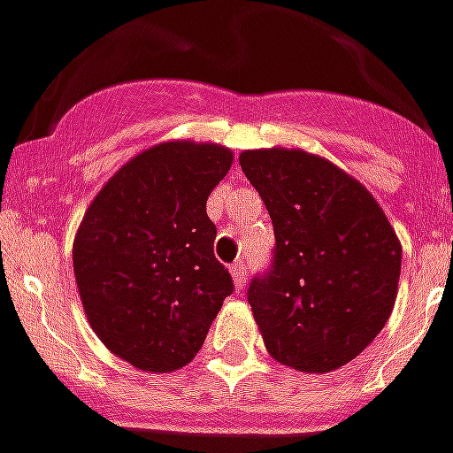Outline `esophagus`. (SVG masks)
<instances>
[{
    "label": "esophagus",
    "mask_w": 453,
    "mask_h": 453,
    "mask_svg": "<svg viewBox=\"0 0 453 453\" xmlns=\"http://www.w3.org/2000/svg\"><path fill=\"white\" fill-rule=\"evenodd\" d=\"M231 277H234L235 288H242V286H245L247 270H245V264H242V261H238V264L231 265Z\"/></svg>",
    "instance_id": "esophagus-1"
}]
</instances>
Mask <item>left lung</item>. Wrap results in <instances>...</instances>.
<instances>
[{
    "label": "left lung",
    "mask_w": 453,
    "mask_h": 453,
    "mask_svg": "<svg viewBox=\"0 0 453 453\" xmlns=\"http://www.w3.org/2000/svg\"><path fill=\"white\" fill-rule=\"evenodd\" d=\"M241 167L274 229L270 270L247 291L277 362L327 373L357 357L396 300L401 242L378 201L326 157L242 150Z\"/></svg>",
    "instance_id": "1"
}]
</instances>
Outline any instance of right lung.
Returning <instances> with one entry per match:
<instances>
[{
  "instance_id": "right-lung-1",
  "label": "right lung",
  "mask_w": 453,
  "mask_h": 453,
  "mask_svg": "<svg viewBox=\"0 0 453 453\" xmlns=\"http://www.w3.org/2000/svg\"><path fill=\"white\" fill-rule=\"evenodd\" d=\"M231 162L224 146L165 142L123 165L84 212L73 245L84 311L100 342L137 369L192 362L234 293L206 212Z\"/></svg>"
}]
</instances>
